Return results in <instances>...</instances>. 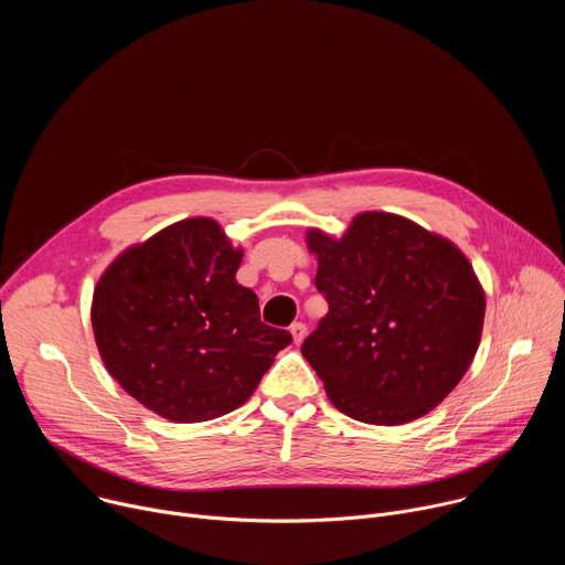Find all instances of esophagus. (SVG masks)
I'll use <instances>...</instances> for the list:
<instances>
[{
    "label": "esophagus",
    "mask_w": 565,
    "mask_h": 565,
    "mask_svg": "<svg viewBox=\"0 0 565 565\" xmlns=\"http://www.w3.org/2000/svg\"><path fill=\"white\" fill-rule=\"evenodd\" d=\"M306 333H308V329H306L303 321H295V324L290 327V335H292V342H295V344H301L303 338H306Z\"/></svg>",
    "instance_id": "esophagus-1"
}]
</instances>
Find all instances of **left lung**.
I'll return each mask as SVG.
<instances>
[{
  "label": "left lung",
  "instance_id": "8db88e82",
  "mask_svg": "<svg viewBox=\"0 0 565 565\" xmlns=\"http://www.w3.org/2000/svg\"><path fill=\"white\" fill-rule=\"evenodd\" d=\"M315 286L329 312L301 344L329 399L366 425L423 418L480 344L486 292L467 257L418 223L362 212L342 238L310 227Z\"/></svg>",
  "mask_w": 565,
  "mask_h": 565
}]
</instances>
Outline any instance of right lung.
Returning <instances> with one entry per match:
<instances>
[{
    "label": "right lung",
    "instance_id": "add662e5",
    "mask_svg": "<svg viewBox=\"0 0 565 565\" xmlns=\"http://www.w3.org/2000/svg\"><path fill=\"white\" fill-rule=\"evenodd\" d=\"M244 250L196 216L127 248L94 290L92 324L118 384L172 423L238 409L292 338L236 281Z\"/></svg>",
    "mask_w": 565,
    "mask_h": 565
}]
</instances>
